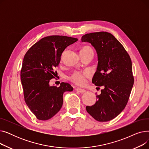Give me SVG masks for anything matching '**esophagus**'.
I'll return each mask as SVG.
<instances>
[{
	"label": "esophagus",
	"mask_w": 149,
	"mask_h": 149,
	"mask_svg": "<svg viewBox=\"0 0 149 149\" xmlns=\"http://www.w3.org/2000/svg\"><path fill=\"white\" fill-rule=\"evenodd\" d=\"M75 90H76L77 92H80V93H84V92H86V90L83 89H81V88H77Z\"/></svg>",
	"instance_id": "34e87169"
}]
</instances>
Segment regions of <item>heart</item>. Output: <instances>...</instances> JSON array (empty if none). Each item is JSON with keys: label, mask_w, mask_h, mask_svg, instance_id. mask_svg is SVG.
I'll return each mask as SVG.
<instances>
[{"label": "heart", "mask_w": 149, "mask_h": 149, "mask_svg": "<svg viewBox=\"0 0 149 149\" xmlns=\"http://www.w3.org/2000/svg\"><path fill=\"white\" fill-rule=\"evenodd\" d=\"M93 53V49L90 46H85L81 48L80 53ZM91 72L88 70L82 71H75L70 77V80L77 85L83 86L86 83L87 78L90 77Z\"/></svg>", "instance_id": "heart-1"}]
</instances>
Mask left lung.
<instances>
[{"label":"left lung","instance_id":"obj_1","mask_svg":"<svg viewBox=\"0 0 149 149\" xmlns=\"http://www.w3.org/2000/svg\"><path fill=\"white\" fill-rule=\"evenodd\" d=\"M81 40L91 43L97 52L98 66L92 82L104 88L97 96L95 103L87 106L86 109L98 121H111L127 105L134 85L130 57L121 43L109 33L86 34Z\"/></svg>","mask_w":149,"mask_h":149}]
</instances>
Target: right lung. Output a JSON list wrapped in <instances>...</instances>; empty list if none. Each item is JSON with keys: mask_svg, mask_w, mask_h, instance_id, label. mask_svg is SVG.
<instances>
[{"mask_svg": "<svg viewBox=\"0 0 149 149\" xmlns=\"http://www.w3.org/2000/svg\"><path fill=\"white\" fill-rule=\"evenodd\" d=\"M78 38L64 36L45 37L33 45L26 52L22 62L20 79L25 103L38 120H48L62 107L63 95L72 91L68 83L58 87L49 86L54 79L62 52Z\"/></svg>", "mask_w": 149, "mask_h": 149, "instance_id": "add662e5", "label": "right lung"}]
</instances>
